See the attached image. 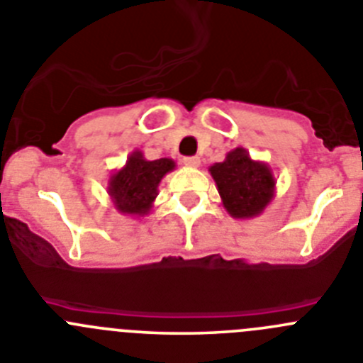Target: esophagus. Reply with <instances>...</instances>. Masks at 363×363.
<instances>
[{
	"mask_svg": "<svg viewBox=\"0 0 363 363\" xmlns=\"http://www.w3.org/2000/svg\"><path fill=\"white\" fill-rule=\"evenodd\" d=\"M182 162H184L186 166H191V168H199V166H201V159L199 157H184Z\"/></svg>",
	"mask_w": 363,
	"mask_h": 363,
	"instance_id": "obj_1",
	"label": "esophagus"
}]
</instances>
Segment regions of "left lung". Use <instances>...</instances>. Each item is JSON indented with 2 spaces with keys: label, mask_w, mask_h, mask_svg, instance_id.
Returning <instances> with one entry per match:
<instances>
[{
  "label": "left lung",
  "mask_w": 363,
  "mask_h": 363,
  "mask_svg": "<svg viewBox=\"0 0 363 363\" xmlns=\"http://www.w3.org/2000/svg\"><path fill=\"white\" fill-rule=\"evenodd\" d=\"M225 211L233 218H254L272 202L276 179L270 166L254 161L245 148L229 152L222 162L209 166Z\"/></svg>",
  "instance_id": "obj_1"
}]
</instances>
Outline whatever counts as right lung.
Instances as JSON below:
<instances>
[{
    "instance_id": "add662e5",
    "label": "right lung",
    "mask_w": 363,
    "mask_h": 363,
    "mask_svg": "<svg viewBox=\"0 0 363 363\" xmlns=\"http://www.w3.org/2000/svg\"><path fill=\"white\" fill-rule=\"evenodd\" d=\"M172 170H175L174 159L161 157L148 161L143 152L134 150L127 157L123 168L114 172L109 179L107 193L113 206L121 215H148L159 193V182Z\"/></svg>"
}]
</instances>
